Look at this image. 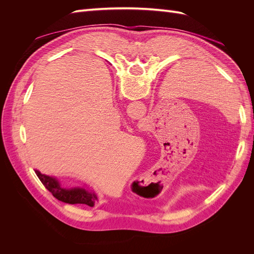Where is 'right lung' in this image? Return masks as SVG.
I'll list each match as a JSON object with an SVG mask.
<instances>
[{
	"mask_svg": "<svg viewBox=\"0 0 254 254\" xmlns=\"http://www.w3.org/2000/svg\"><path fill=\"white\" fill-rule=\"evenodd\" d=\"M36 175L38 176V178L40 179L45 189H48L53 194V196L57 198L58 200L70 204L82 203L89 206H93L95 204V201L97 199L95 194L90 193V191L80 188L64 189L58 182V180L53 178V177L42 175L38 171H36Z\"/></svg>",
	"mask_w": 254,
	"mask_h": 254,
	"instance_id": "right-lung-1",
	"label": "right lung"
}]
</instances>
